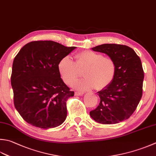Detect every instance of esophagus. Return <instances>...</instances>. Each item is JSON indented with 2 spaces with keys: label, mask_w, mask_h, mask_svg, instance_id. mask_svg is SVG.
I'll list each match as a JSON object with an SVG mask.
<instances>
[{
  "label": "esophagus",
  "mask_w": 156,
  "mask_h": 156,
  "mask_svg": "<svg viewBox=\"0 0 156 156\" xmlns=\"http://www.w3.org/2000/svg\"><path fill=\"white\" fill-rule=\"evenodd\" d=\"M84 94V93H81V92H75V95L76 96H79V95H82Z\"/></svg>",
  "instance_id": "34e87169"
}]
</instances>
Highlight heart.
Masks as SVG:
<instances>
[{"mask_svg":"<svg viewBox=\"0 0 156 156\" xmlns=\"http://www.w3.org/2000/svg\"><path fill=\"white\" fill-rule=\"evenodd\" d=\"M74 62L71 58L63 57L58 63V69L63 81L72 85L80 76L79 69H84V78L74 84L78 90L82 91L95 88L100 90L108 87L114 80L117 66L114 59L104 57L97 52L84 50L74 55Z\"/></svg>","mask_w":156,"mask_h":156,"instance_id":"obj_1","label":"heart"}]
</instances>
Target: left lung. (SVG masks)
Listing matches in <instances>:
<instances>
[{
	"label": "left lung",
	"instance_id": "1",
	"mask_svg": "<svg viewBox=\"0 0 156 156\" xmlns=\"http://www.w3.org/2000/svg\"><path fill=\"white\" fill-rule=\"evenodd\" d=\"M108 55L116 63L114 80L98 92L100 103L90 112L101 124H116L129 118L136 109L143 94L144 78L141 61L132 48L118 44H103L92 48Z\"/></svg>",
	"mask_w": 156,
	"mask_h": 156
}]
</instances>
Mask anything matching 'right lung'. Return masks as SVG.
I'll use <instances>...</instances> for the list:
<instances>
[{
  "mask_svg": "<svg viewBox=\"0 0 156 156\" xmlns=\"http://www.w3.org/2000/svg\"><path fill=\"white\" fill-rule=\"evenodd\" d=\"M51 41L25 44L13 60L11 82L15 108L27 123L41 129L62 124L74 91L61 78L58 63L74 49Z\"/></svg>",
  "mask_w": 156,
  "mask_h": 156,
  "instance_id": "obj_1",
  "label": "right lung"
}]
</instances>
